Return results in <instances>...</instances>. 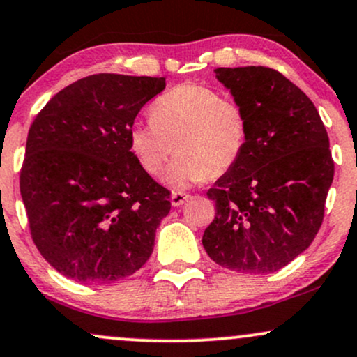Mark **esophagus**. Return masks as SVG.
I'll use <instances>...</instances> for the list:
<instances>
[{"mask_svg":"<svg viewBox=\"0 0 357 357\" xmlns=\"http://www.w3.org/2000/svg\"><path fill=\"white\" fill-rule=\"evenodd\" d=\"M190 198H191V196L188 195V192L174 191L173 195H171V204H173V206H181V204L184 202H188V199H190Z\"/></svg>","mask_w":357,"mask_h":357,"instance_id":"34e87169","label":"esophagus"}]
</instances>
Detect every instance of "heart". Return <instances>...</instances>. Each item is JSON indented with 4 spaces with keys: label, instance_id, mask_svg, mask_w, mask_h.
I'll list each match as a JSON object with an SVG mask.
<instances>
[{
    "label": "heart",
    "instance_id": "1",
    "mask_svg": "<svg viewBox=\"0 0 357 357\" xmlns=\"http://www.w3.org/2000/svg\"><path fill=\"white\" fill-rule=\"evenodd\" d=\"M149 124H134L129 146L151 176L167 171V183L183 188L218 178L240 161L248 142V117L236 100L202 84H184L153 102Z\"/></svg>",
    "mask_w": 357,
    "mask_h": 357
}]
</instances>
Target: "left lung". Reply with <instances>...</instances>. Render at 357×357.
<instances>
[{
    "label": "left lung",
    "mask_w": 357,
    "mask_h": 357,
    "mask_svg": "<svg viewBox=\"0 0 357 357\" xmlns=\"http://www.w3.org/2000/svg\"><path fill=\"white\" fill-rule=\"evenodd\" d=\"M248 117L240 161L208 190L216 216L203 247L241 273H272L317 235L334 178L329 137L312 100L268 67L216 68Z\"/></svg>",
    "instance_id": "1"
}]
</instances>
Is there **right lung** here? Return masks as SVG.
Returning a JSON list of instances; mask_svg holds the SVG:
<instances>
[{"instance_id":"add662e5","label":"right lung","mask_w":357,"mask_h":357,"mask_svg":"<svg viewBox=\"0 0 357 357\" xmlns=\"http://www.w3.org/2000/svg\"><path fill=\"white\" fill-rule=\"evenodd\" d=\"M165 77L89 75L60 90L28 130L20 191L45 260L82 284L132 275L154 248L169 191L142 169L129 130Z\"/></svg>"}]
</instances>
